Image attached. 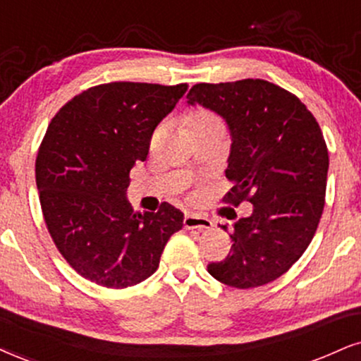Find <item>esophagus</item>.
<instances>
[{"mask_svg":"<svg viewBox=\"0 0 361 361\" xmlns=\"http://www.w3.org/2000/svg\"><path fill=\"white\" fill-rule=\"evenodd\" d=\"M184 228L185 229H211L212 221L201 214H185Z\"/></svg>","mask_w":361,"mask_h":361,"instance_id":"1","label":"esophagus"}]
</instances>
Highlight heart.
I'll use <instances>...</instances> for the list:
<instances>
[{
    "label": "heart",
    "instance_id": "b5f03b06",
    "mask_svg": "<svg viewBox=\"0 0 361 361\" xmlns=\"http://www.w3.org/2000/svg\"><path fill=\"white\" fill-rule=\"evenodd\" d=\"M188 127L190 132L202 130V128L222 127V120L217 114L209 109H195L188 115Z\"/></svg>",
    "mask_w": 361,
    "mask_h": 361
}]
</instances>
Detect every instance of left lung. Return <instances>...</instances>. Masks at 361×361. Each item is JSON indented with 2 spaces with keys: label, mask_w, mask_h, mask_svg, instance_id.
<instances>
[{
  "label": "left lung",
  "mask_w": 361,
  "mask_h": 361,
  "mask_svg": "<svg viewBox=\"0 0 361 361\" xmlns=\"http://www.w3.org/2000/svg\"><path fill=\"white\" fill-rule=\"evenodd\" d=\"M188 99L231 128L226 177L234 185L222 202L252 204V214L234 222L228 257L207 264L209 274L239 289L274 281L303 256L322 219L330 164L322 128L296 95L261 78L197 83Z\"/></svg>",
  "instance_id": "1"
}]
</instances>
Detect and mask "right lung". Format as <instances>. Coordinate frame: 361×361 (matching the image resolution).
Listing matches in <instances>:
<instances>
[{
  "instance_id": "obj_1",
  "label": "right lung",
  "mask_w": 361,
  "mask_h": 361,
  "mask_svg": "<svg viewBox=\"0 0 361 361\" xmlns=\"http://www.w3.org/2000/svg\"><path fill=\"white\" fill-rule=\"evenodd\" d=\"M188 83L112 82L75 95L58 110L38 149L35 176L48 233L85 279L122 289L159 268L184 214L162 202L133 212L126 192L130 169L145 160L159 122Z\"/></svg>"
}]
</instances>
